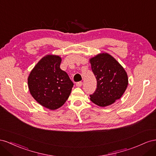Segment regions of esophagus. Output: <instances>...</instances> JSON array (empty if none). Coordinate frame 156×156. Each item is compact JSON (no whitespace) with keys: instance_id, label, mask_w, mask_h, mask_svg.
Returning <instances> with one entry per match:
<instances>
[{"instance_id":"34e87169","label":"esophagus","mask_w":156,"mask_h":156,"mask_svg":"<svg viewBox=\"0 0 156 156\" xmlns=\"http://www.w3.org/2000/svg\"><path fill=\"white\" fill-rule=\"evenodd\" d=\"M82 83H83L82 82H78L76 83V85L77 87H81L82 86Z\"/></svg>"}]
</instances>
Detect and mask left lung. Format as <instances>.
I'll return each mask as SVG.
<instances>
[{"mask_svg":"<svg viewBox=\"0 0 156 156\" xmlns=\"http://www.w3.org/2000/svg\"><path fill=\"white\" fill-rule=\"evenodd\" d=\"M91 70L97 80V89L91 101L100 106L112 105L121 98L128 85L126 70L113 57L101 53L90 59Z\"/></svg>","mask_w":156,"mask_h":156,"instance_id":"left-lung-1","label":"left lung"}]
</instances>
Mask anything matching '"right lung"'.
Returning a JSON list of instances; mask_svg holds the SVG:
<instances>
[{
  "mask_svg": "<svg viewBox=\"0 0 156 156\" xmlns=\"http://www.w3.org/2000/svg\"><path fill=\"white\" fill-rule=\"evenodd\" d=\"M61 57L46 55L31 71L28 86L31 95L39 104L50 110L63 105L74 86L69 75L60 69Z\"/></svg>",
  "mask_w": 156,
  "mask_h": 156,
  "instance_id": "obj_1",
  "label": "right lung"
}]
</instances>
